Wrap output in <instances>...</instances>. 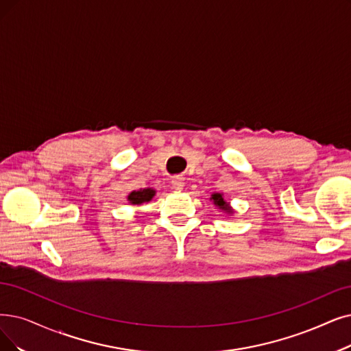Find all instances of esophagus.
Returning a JSON list of instances; mask_svg holds the SVG:
<instances>
[{
    "label": "esophagus",
    "mask_w": 351,
    "mask_h": 351,
    "mask_svg": "<svg viewBox=\"0 0 351 351\" xmlns=\"http://www.w3.org/2000/svg\"><path fill=\"white\" fill-rule=\"evenodd\" d=\"M171 184L176 190H181L184 187V178L180 177V176H176V177L171 178Z\"/></svg>",
    "instance_id": "esophagus-1"
}]
</instances>
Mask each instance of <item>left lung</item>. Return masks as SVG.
I'll list each match as a JSON object with an SVG mask.
<instances>
[{"label":"left lung","instance_id":"left-lung-1","mask_svg":"<svg viewBox=\"0 0 351 351\" xmlns=\"http://www.w3.org/2000/svg\"><path fill=\"white\" fill-rule=\"evenodd\" d=\"M212 199H213L215 204H216V206H219L221 210H230V208L228 207L226 202L223 200V197H221V194H220V193H215V194L212 195Z\"/></svg>","mask_w":351,"mask_h":351}]
</instances>
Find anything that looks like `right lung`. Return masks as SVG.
<instances>
[{
  "mask_svg": "<svg viewBox=\"0 0 351 351\" xmlns=\"http://www.w3.org/2000/svg\"><path fill=\"white\" fill-rule=\"evenodd\" d=\"M154 190L151 189H144V190H139V191H132L130 195H128V200L132 203V204H141L144 202H149L152 199L154 195Z\"/></svg>",
  "mask_w": 351,
  "mask_h": 351,
  "instance_id": "1",
  "label": "right lung"
}]
</instances>
